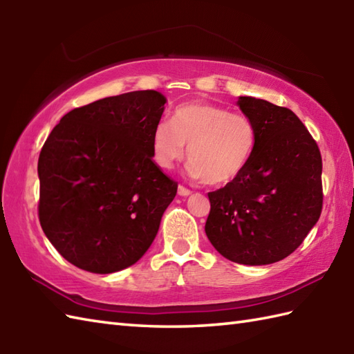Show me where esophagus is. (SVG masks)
<instances>
[{"instance_id": "34e87169", "label": "esophagus", "mask_w": 354, "mask_h": 354, "mask_svg": "<svg viewBox=\"0 0 354 354\" xmlns=\"http://www.w3.org/2000/svg\"><path fill=\"white\" fill-rule=\"evenodd\" d=\"M178 194H179V196H189V194H192V192L187 189V187L179 185L178 187Z\"/></svg>"}]
</instances>
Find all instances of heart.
<instances>
[{
	"label": "heart",
	"mask_w": 354,
	"mask_h": 354,
	"mask_svg": "<svg viewBox=\"0 0 354 354\" xmlns=\"http://www.w3.org/2000/svg\"><path fill=\"white\" fill-rule=\"evenodd\" d=\"M250 118L213 103L196 102L176 108L171 123L160 122L152 133L153 161L171 169L185 156L189 169L212 187L227 185L242 175L255 147Z\"/></svg>",
	"instance_id": "1"
}]
</instances>
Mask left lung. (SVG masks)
<instances>
[{
    "label": "left lung",
    "instance_id": "8db88e82",
    "mask_svg": "<svg viewBox=\"0 0 354 354\" xmlns=\"http://www.w3.org/2000/svg\"><path fill=\"white\" fill-rule=\"evenodd\" d=\"M255 127L254 153L236 181L208 193L207 237L225 259L260 266L303 243L322 209V160L317 141L293 112L239 97Z\"/></svg>",
    "mask_w": 354,
    "mask_h": 354
}]
</instances>
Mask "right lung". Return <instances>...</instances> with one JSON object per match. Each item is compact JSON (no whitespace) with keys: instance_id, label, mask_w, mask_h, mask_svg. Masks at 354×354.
<instances>
[{"instance_id":"1","label":"right lung","mask_w":354,"mask_h":354,"mask_svg":"<svg viewBox=\"0 0 354 354\" xmlns=\"http://www.w3.org/2000/svg\"><path fill=\"white\" fill-rule=\"evenodd\" d=\"M167 99L153 89L65 114L37 161L39 222L71 265L94 274L132 266L160 230L178 184L152 160Z\"/></svg>"}]
</instances>
